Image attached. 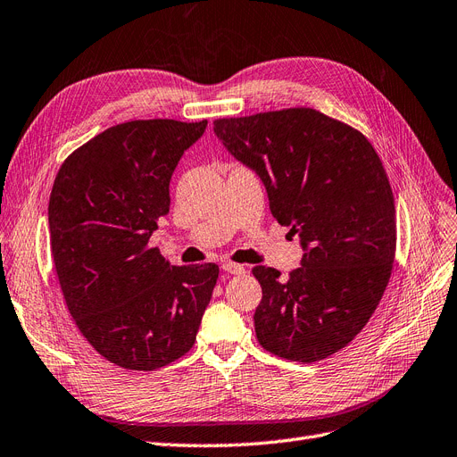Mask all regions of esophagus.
I'll use <instances>...</instances> for the list:
<instances>
[{
  "label": "esophagus",
  "instance_id": "1",
  "mask_svg": "<svg viewBox=\"0 0 457 457\" xmlns=\"http://www.w3.org/2000/svg\"><path fill=\"white\" fill-rule=\"evenodd\" d=\"M223 270L227 274H245V269L242 264H236V262H230V261L223 262Z\"/></svg>",
  "mask_w": 457,
  "mask_h": 457
}]
</instances>
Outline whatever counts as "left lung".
<instances>
[{
    "instance_id": "obj_1",
    "label": "left lung",
    "mask_w": 457,
    "mask_h": 457,
    "mask_svg": "<svg viewBox=\"0 0 457 457\" xmlns=\"http://www.w3.org/2000/svg\"><path fill=\"white\" fill-rule=\"evenodd\" d=\"M213 130L261 176L272 215L306 249L287 278L253 269L259 344L298 363L340 352L372 318L395 261V198L378 153L357 129L312 107L215 119Z\"/></svg>"
}]
</instances>
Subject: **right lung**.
<instances>
[{
	"label": "right lung",
	"mask_w": 457,
	"mask_h": 457,
	"mask_svg": "<svg viewBox=\"0 0 457 457\" xmlns=\"http://www.w3.org/2000/svg\"><path fill=\"white\" fill-rule=\"evenodd\" d=\"M208 120H129L60 166L49 228L56 278L81 335L109 363L156 370L195 345L219 266H171L149 238L170 179Z\"/></svg>",
	"instance_id": "1"
}]
</instances>
